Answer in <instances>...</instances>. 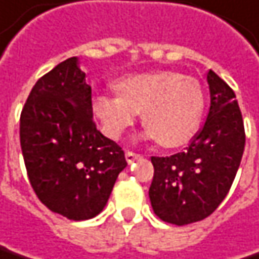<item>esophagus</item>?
<instances>
[{
	"mask_svg": "<svg viewBox=\"0 0 259 259\" xmlns=\"http://www.w3.org/2000/svg\"><path fill=\"white\" fill-rule=\"evenodd\" d=\"M138 158H141V154H136L133 153V151H126V160H127V163L132 164L135 160H138Z\"/></svg>",
	"mask_w": 259,
	"mask_h": 259,
	"instance_id": "34e87169",
	"label": "esophagus"
}]
</instances>
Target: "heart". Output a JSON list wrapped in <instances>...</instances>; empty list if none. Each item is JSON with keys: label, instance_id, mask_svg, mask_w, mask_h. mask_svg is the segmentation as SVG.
<instances>
[{"label": "heart", "instance_id": "heart-1", "mask_svg": "<svg viewBox=\"0 0 259 259\" xmlns=\"http://www.w3.org/2000/svg\"><path fill=\"white\" fill-rule=\"evenodd\" d=\"M118 95L99 93L92 111L109 138L118 139L142 112L145 138L163 147L187 145L197 133L204 95L196 78L172 71L129 74L114 82Z\"/></svg>", "mask_w": 259, "mask_h": 259}]
</instances>
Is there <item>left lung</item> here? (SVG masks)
I'll use <instances>...</instances> for the list:
<instances>
[{
	"instance_id": "8db88e82",
	"label": "left lung",
	"mask_w": 259,
	"mask_h": 259,
	"mask_svg": "<svg viewBox=\"0 0 259 259\" xmlns=\"http://www.w3.org/2000/svg\"><path fill=\"white\" fill-rule=\"evenodd\" d=\"M207 118L184 153L151 157L150 200L164 223L187 225L207 218L225 199L245 150V127L236 95L212 69L207 72Z\"/></svg>"
}]
</instances>
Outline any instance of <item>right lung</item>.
Listing matches in <instances>:
<instances>
[{
    "label": "right lung",
    "mask_w": 259,
    "mask_h": 259,
    "mask_svg": "<svg viewBox=\"0 0 259 259\" xmlns=\"http://www.w3.org/2000/svg\"><path fill=\"white\" fill-rule=\"evenodd\" d=\"M20 147L36 197L72 221L101 213L127 166L121 147L96 129L78 58L60 62L32 87L20 114Z\"/></svg>",
    "instance_id": "obj_1"
}]
</instances>
